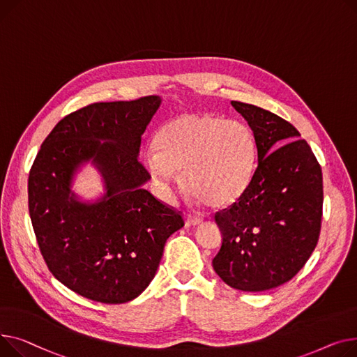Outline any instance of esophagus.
Wrapping results in <instances>:
<instances>
[{
	"label": "esophagus",
	"instance_id": "1",
	"mask_svg": "<svg viewBox=\"0 0 357 357\" xmlns=\"http://www.w3.org/2000/svg\"><path fill=\"white\" fill-rule=\"evenodd\" d=\"M184 218H185V225L187 226H196V225H199L203 220L202 216H199L196 213H192V212H187L184 215Z\"/></svg>",
	"mask_w": 357,
	"mask_h": 357
}]
</instances>
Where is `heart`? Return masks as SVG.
<instances>
[{
  "label": "heart",
  "mask_w": 357,
  "mask_h": 357,
  "mask_svg": "<svg viewBox=\"0 0 357 357\" xmlns=\"http://www.w3.org/2000/svg\"><path fill=\"white\" fill-rule=\"evenodd\" d=\"M145 164L167 192L184 172L187 190L227 207L248 190L257 169L255 137L245 123L215 115H178L158 130Z\"/></svg>",
  "instance_id": "heart-1"
}]
</instances>
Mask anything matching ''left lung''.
I'll use <instances>...</instances> for the list:
<instances>
[{
  "mask_svg": "<svg viewBox=\"0 0 357 357\" xmlns=\"http://www.w3.org/2000/svg\"><path fill=\"white\" fill-rule=\"evenodd\" d=\"M230 103L254 132L258 165L246 193L215 215L222 246L212 264L229 287L257 292L289 281L311 257L321 229L323 174L289 122Z\"/></svg>",
  "mask_w": 357,
  "mask_h": 357,
  "instance_id": "obj_1",
  "label": "left lung"
}]
</instances>
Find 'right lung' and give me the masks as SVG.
Segmentation results:
<instances>
[{"label": "right lung", "mask_w": 357, "mask_h": 357, "mask_svg": "<svg viewBox=\"0 0 357 357\" xmlns=\"http://www.w3.org/2000/svg\"><path fill=\"white\" fill-rule=\"evenodd\" d=\"M160 96L98 102L57 122L29 176V212L40 252L56 280L105 304L138 297L153 281L164 245L184 226L180 212L142 187L151 178L138 161L141 135ZM88 160L105 195L93 204L70 190Z\"/></svg>", "instance_id": "obj_1"}]
</instances>
